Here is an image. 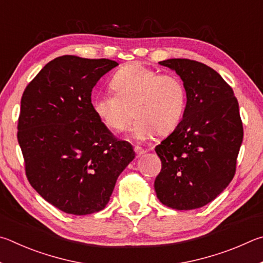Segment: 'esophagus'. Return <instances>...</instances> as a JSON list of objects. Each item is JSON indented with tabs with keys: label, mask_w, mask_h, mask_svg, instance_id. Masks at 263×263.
Masks as SVG:
<instances>
[{
	"label": "esophagus",
	"mask_w": 263,
	"mask_h": 263,
	"mask_svg": "<svg viewBox=\"0 0 263 263\" xmlns=\"http://www.w3.org/2000/svg\"><path fill=\"white\" fill-rule=\"evenodd\" d=\"M134 151H135V154H136L137 157H141L142 155H144V154L146 153V151H145L144 149H142L141 146H135V148H134Z\"/></svg>",
	"instance_id": "34e87169"
}]
</instances>
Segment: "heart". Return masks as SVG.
Listing matches in <instances>:
<instances>
[{
	"mask_svg": "<svg viewBox=\"0 0 263 263\" xmlns=\"http://www.w3.org/2000/svg\"><path fill=\"white\" fill-rule=\"evenodd\" d=\"M113 92L93 97L92 108L109 130L120 133L133 118L135 139H151L156 133L166 135L180 123L187 104L182 81L173 73H160L141 63L120 68L110 80Z\"/></svg>",
	"mask_w": 263,
	"mask_h": 263,
	"instance_id": "b5f03b06",
	"label": "heart"
}]
</instances>
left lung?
<instances>
[{"label": "left lung", "instance_id": "left-lung-1", "mask_svg": "<svg viewBox=\"0 0 263 263\" xmlns=\"http://www.w3.org/2000/svg\"><path fill=\"white\" fill-rule=\"evenodd\" d=\"M159 64L176 71L187 92L182 120L155 148L162 170L155 191L164 205L201 208L215 200L234 177L243 129L232 87L204 63L170 59Z\"/></svg>", "mask_w": 263, "mask_h": 263}]
</instances>
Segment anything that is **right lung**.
Masks as SVG:
<instances>
[{"mask_svg": "<svg viewBox=\"0 0 263 263\" xmlns=\"http://www.w3.org/2000/svg\"><path fill=\"white\" fill-rule=\"evenodd\" d=\"M117 66L108 59L63 55L46 64L23 93L17 139L27 180L63 213L103 210L135 158L133 146L115 139L92 108V89Z\"/></svg>", "mask_w": 263, "mask_h": 263, "instance_id": "obj_1", "label": "right lung"}]
</instances>
